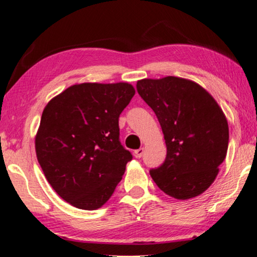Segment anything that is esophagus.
I'll return each instance as SVG.
<instances>
[{
	"label": "esophagus",
	"instance_id": "34e87169",
	"mask_svg": "<svg viewBox=\"0 0 257 257\" xmlns=\"http://www.w3.org/2000/svg\"><path fill=\"white\" fill-rule=\"evenodd\" d=\"M143 154H144V149L143 148L137 149V150L135 151V156L137 157V158H141L142 156H143Z\"/></svg>",
	"mask_w": 257,
	"mask_h": 257
}]
</instances>
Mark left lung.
<instances>
[{"label": "left lung", "mask_w": 257, "mask_h": 257, "mask_svg": "<svg viewBox=\"0 0 257 257\" xmlns=\"http://www.w3.org/2000/svg\"><path fill=\"white\" fill-rule=\"evenodd\" d=\"M137 91L156 114L167 157L150 175L161 191L180 200L212 185L225 160L229 126L223 110L204 88L185 78H145Z\"/></svg>", "instance_id": "8db88e82"}]
</instances>
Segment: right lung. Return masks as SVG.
I'll return each mask as SVG.
<instances>
[{
	"instance_id": "1",
	"label": "right lung",
	"mask_w": 257,
	"mask_h": 257,
	"mask_svg": "<svg viewBox=\"0 0 257 257\" xmlns=\"http://www.w3.org/2000/svg\"><path fill=\"white\" fill-rule=\"evenodd\" d=\"M135 93L123 82L82 83L46 104L36 137L37 158L63 200L90 211L112 196L132 160L120 143L119 116Z\"/></svg>"
}]
</instances>
